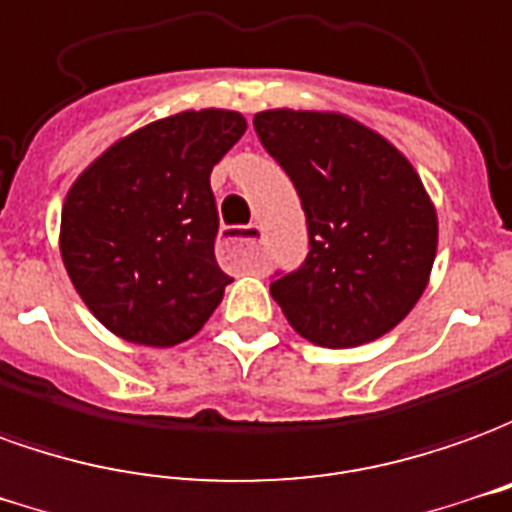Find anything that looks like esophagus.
I'll return each instance as SVG.
<instances>
[{
    "instance_id": "1",
    "label": "esophagus",
    "mask_w": 512,
    "mask_h": 512,
    "mask_svg": "<svg viewBox=\"0 0 512 512\" xmlns=\"http://www.w3.org/2000/svg\"><path fill=\"white\" fill-rule=\"evenodd\" d=\"M223 256H226L231 264H242V267H250V270H259L264 267V248H262V226L250 223L245 228H237V231H228L223 237Z\"/></svg>"
}]
</instances>
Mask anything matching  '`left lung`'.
Segmentation results:
<instances>
[{
	"label": "left lung",
	"instance_id": "obj_1",
	"mask_svg": "<svg viewBox=\"0 0 512 512\" xmlns=\"http://www.w3.org/2000/svg\"><path fill=\"white\" fill-rule=\"evenodd\" d=\"M306 212L308 256L270 284L303 339L358 347L422 297L438 245L436 206L386 137L339 112L267 110L253 118Z\"/></svg>",
	"mask_w": 512,
	"mask_h": 512
}]
</instances>
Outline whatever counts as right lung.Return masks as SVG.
<instances>
[{
	"instance_id": "1",
	"label": "right lung",
	"mask_w": 512,
	"mask_h": 512,
	"mask_svg": "<svg viewBox=\"0 0 512 512\" xmlns=\"http://www.w3.org/2000/svg\"><path fill=\"white\" fill-rule=\"evenodd\" d=\"M245 129L234 110L179 112L112 143L74 181L60 253L107 331L173 347L212 317L231 278L215 259L209 176Z\"/></svg>"
}]
</instances>
